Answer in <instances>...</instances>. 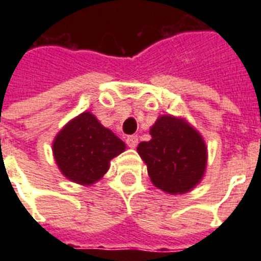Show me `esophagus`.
<instances>
[{"label":"esophagus","mask_w":261,"mask_h":261,"mask_svg":"<svg viewBox=\"0 0 261 261\" xmlns=\"http://www.w3.org/2000/svg\"><path fill=\"white\" fill-rule=\"evenodd\" d=\"M126 143L128 147H135L138 145V137L137 135H128L126 138Z\"/></svg>","instance_id":"34e87169"}]
</instances>
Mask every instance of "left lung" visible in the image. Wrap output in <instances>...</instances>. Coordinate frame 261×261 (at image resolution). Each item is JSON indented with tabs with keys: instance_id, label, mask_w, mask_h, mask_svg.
Returning <instances> with one entry per match:
<instances>
[{
	"instance_id": "8db88e82",
	"label": "left lung",
	"mask_w": 261,
	"mask_h": 261,
	"mask_svg": "<svg viewBox=\"0 0 261 261\" xmlns=\"http://www.w3.org/2000/svg\"><path fill=\"white\" fill-rule=\"evenodd\" d=\"M151 139L138 145L151 182L168 194L194 188L206 169L207 150L202 137L190 124L165 115L150 128Z\"/></svg>"
}]
</instances>
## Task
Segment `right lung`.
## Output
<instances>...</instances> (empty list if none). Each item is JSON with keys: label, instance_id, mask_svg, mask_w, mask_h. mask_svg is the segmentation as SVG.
Returning a JSON list of instances; mask_svg holds the SVG:
<instances>
[{"label": "right lung", "instance_id": "add662e5", "mask_svg": "<svg viewBox=\"0 0 261 261\" xmlns=\"http://www.w3.org/2000/svg\"><path fill=\"white\" fill-rule=\"evenodd\" d=\"M126 145L102 127L90 112H84L63 127L53 145L55 161L67 178L92 184L107 173L110 161Z\"/></svg>", "mask_w": 261, "mask_h": 261}]
</instances>
